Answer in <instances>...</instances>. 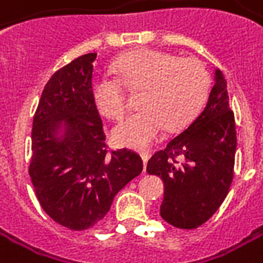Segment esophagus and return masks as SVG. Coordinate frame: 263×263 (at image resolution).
<instances>
[{
  "mask_svg": "<svg viewBox=\"0 0 263 263\" xmlns=\"http://www.w3.org/2000/svg\"><path fill=\"white\" fill-rule=\"evenodd\" d=\"M141 159H142V161H144V170H145V166H147V161H148V159H149V153H148V151H142V153H141Z\"/></svg>",
  "mask_w": 263,
  "mask_h": 263,
  "instance_id": "obj_1",
  "label": "esophagus"
}]
</instances>
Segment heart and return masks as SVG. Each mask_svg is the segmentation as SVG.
I'll use <instances>...</instances> for the list:
<instances>
[{"mask_svg": "<svg viewBox=\"0 0 263 263\" xmlns=\"http://www.w3.org/2000/svg\"><path fill=\"white\" fill-rule=\"evenodd\" d=\"M112 76H97L91 93L97 109L110 119H121L128 107L123 86L142 88L138 112L129 115L114 129V140L129 148H148L161 138L167 125L177 129L189 122L205 103L211 77L196 58L154 49L131 52L115 67Z\"/></svg>", "mask_w": 263, "mask_h": 263, "instance_id": "b5f03b06", "label": "heart"}]
</instances>
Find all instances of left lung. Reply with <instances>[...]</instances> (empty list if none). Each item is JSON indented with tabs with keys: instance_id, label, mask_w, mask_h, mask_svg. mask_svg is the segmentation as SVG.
Instances as JSON below:
<instances>
[{
	"instance_id": "8db88e82",
	"label": "left lung",
	"mask_w": 263,
	"mask_h": 263,
	"mask_svg": "<svg viewBox=\"0 0 263 263\" xmlns=\"http://www.w3.org/2000/svg\"><path fill=\"white\" fill-rule=\"evenodd\" d=\"M236 147L227 81L215 69V83L204 109L148 160L147 172L164 182L160 206L164 221L192 230L213 217L230 191Z\"/></svg>"
}]
</instances>
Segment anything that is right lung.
<instances>
[{"instance_id": "right-lung-1", "label": "right lung", "mask_w": 263, "mask_h": 263, "mask_svg": "<svg viewBox=\"0 0 263 263\" xmlns=\"http://www.w3.org/2000/svg\"><path fill=\"white\" fill-rule=\"evenodd\" d=\"M96 58L86 53L58 69L33 118V187L43 211L69 230L103 220L115 195L142 172L135 151L107 149L91 93Z\"/></svg>"}]
</instances>
